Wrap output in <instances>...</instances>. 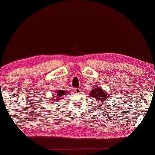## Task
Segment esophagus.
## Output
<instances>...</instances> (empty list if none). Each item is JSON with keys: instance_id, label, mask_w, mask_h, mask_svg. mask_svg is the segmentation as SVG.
<instances>
[{"instance_id": "esophagus-1", "label": "esophagus", "mask_w": 155, "mask_h": 155, "mask_svg": "<svg viewBox=\"0 0 155 155\" xmlns=\"http://www.w3.org/2000/svg\"><path fill=\"white\" fill-rule=\"evenodd\" d=\"M75 91L77 93H78V94H79V93H81V89H79V88H76L75 89Z\"/></svg>"}]
</instances>
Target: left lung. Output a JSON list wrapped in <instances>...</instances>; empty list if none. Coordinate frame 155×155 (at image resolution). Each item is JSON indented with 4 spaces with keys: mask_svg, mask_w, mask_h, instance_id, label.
Masks as SVG:
<instances>
[{
    "mask_svg": "<svg viewBox=\"0 0 155 155\" xmlns=\"http://www.w3.org/2000/svg\"><path fill=\"white\" fill-rule=\"evenodd\" d=\"M89 94L91 98L96 100L97 101L96 103L101 104L99 105L100 106H101L102 104H104L105 101H107V99H109L110 97H112L111 94L106 92L105 90H103V88L98 87V86L94 87ZM98 104H96V105H98Z\"/></svg>",
    "mask_w": 155,
    "mask_h": 155,
    "instance_id": "obj_1",
    "label": "left lung"
}]
</instances>
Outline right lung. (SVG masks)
Instances as JSON below:
<instances>
[{
    "label": "right lung",
    "instance_id": "right-lung-1",
    "mask_svg": "<svg viewBox=\"0 0 155 155\" xmlns=\"http://www.w3.org/2000/svg\"><path fill=\"white\" fill-rule=\"evenodd\" d=\"M68 94H70L69 91H65V90H59H59H56V92L52 95V97H51V98H50L49 101H52V103L54 104L59 103V101H64L65 97L68 95ZM50 103H51V102H50Z\"/></svg>",
    "mask_w": 155,
    "mask_h": 155
}]
</instances>
